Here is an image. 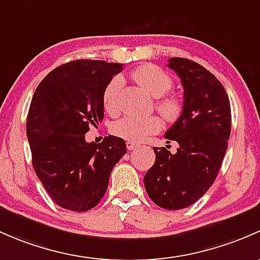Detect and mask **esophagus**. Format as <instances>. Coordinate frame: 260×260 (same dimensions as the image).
<instances>
[{
	"mask_svg": "<svg viewBox=\"0 0 260 260\" xmlns=\"http://www.w3.org/2000/svg\"><path fill=\"white\" fill-rule=\"evenodd\" d=\"M126 148H127V150H134V149L138 148V144H134V143H130V141H127Z\"/></svg>",
	"mask_w": 260,
	"mask_h": 260,
	"instance_id": "34e87169",
	"label": "esophagus"
}]
</instances>
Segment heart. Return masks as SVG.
I'll return each mask as SVG.
<instances>
[{"label": "heart", "instance_id": "heart-1", "mask_svg": "<svg viewBox=\"0 0 260 260\" xmlns=\"http://www.w3.org/2000/svg\"><path fill=\"white\" fill-rule=\"evenodd\" d=\"M131 79L143 87L150 95L157 98L156 109L168 122H175L181 117L185 108L184 99L178 93H165L173 87V80L164 70L154 65H143L131 72ZM122 79L112 77L103 92V105L105 111L116 115L120 111V91ZM162 126L160 117L125 116L112 124L111 133L130 143L138 144L145 140L149 135L159 133Z\"/></svg>", "mask_w": 260, "mask_h": 260}]
</instances>
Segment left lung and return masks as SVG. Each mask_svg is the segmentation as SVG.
<instances>
[{
    "instance_id": "1",
    "label": "left lung",
    "mask_w": 260,
    "mask_h": 260,
    "mask_svg": "<svg viewBox=\"0 0 260 260\" xmlns=\"http://www.w3.org/2000/svg\"><path fill=\"white\" fill-rule=\"evenodd\" d=\"M180 77L185 108L165 133L179 148H154L155 162L144 176L150 199L162 209L188 208L209 190L228 148L232 112L228 93L199 63L173 57L168 63ZM168 146V145H167Z\"/></svg>"
}]
</instances>
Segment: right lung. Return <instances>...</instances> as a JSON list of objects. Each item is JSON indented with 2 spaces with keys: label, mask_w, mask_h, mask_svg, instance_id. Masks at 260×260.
Masks as SVG:
<instances>
[{
  "label": "right lung",
  "mask_w": 260,
  "mask_h": 260,
  "mask_svg": "<svg viewBox=\"0 0 260 260\" xmlns=\"http://www.w3.org/2000/svg\"><path fill=\"white\" fill-rule=\"evenodd\" d=\"M121 63L76 60L40 82L26 122L32 165L50 198L63 209L87 211L100 203L111 170L126 154L117 136L86 143L91 125L104 119L103 92Z\"/></svg>",
  "instance_id": "right-lung-1"
}]
</instances>
